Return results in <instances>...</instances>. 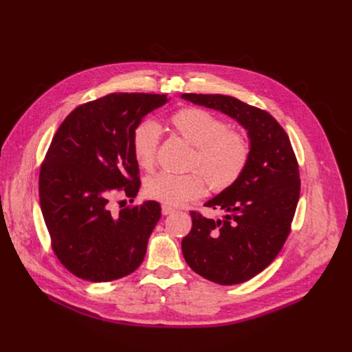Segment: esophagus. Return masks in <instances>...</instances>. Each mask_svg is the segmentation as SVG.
Masks as SVG:
<instances>
[{"instance_id": "esophagus-1", "label": "esophagus", "mask_w": 352, "mask_h": 352, "mask_svg": "<svg viewBox=\"0 0 352 352\" xmlns=\"http://www.w3.org/2000/svg\"><path fill=\"white\" fill-rule=\"evenodd\" d=\"M175 212V209L173 208H170V206H166V205H163L162 206V213L164 214V216H167V214H172Z\"/></svg>"}]
</instances>
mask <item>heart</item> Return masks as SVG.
I'll use <instances>...</instances> for the list:
<instances>
[{"instance_id": "b5f03b06", "label": "heart", "mask_w": 352, "mask_h": 352, "mask_svg": "<svg viewBox=\"0 0 352 352\" xmlns=\"http://www.w3.org/2000/svg\"><path fill=\"white\" fill-rule=\"evenodd\" d=\"M170 123L177 135L193 146L189 167H197L210 189L225 190L241 177L249 160V143L242 133L226 130L219 117L197 107L179 110ZM159 140L160 129L152 120H143L133 130V155L143 169L155 164ZM205 188V179L199 173L159 172L146 180L144 193L166 206H180L202 196Z\"/></svg>"}]
</instances>
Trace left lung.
<instances>
[{"instance_id":"obj_1","label":"left lung","mask_w":352,"mask_h":352,"mask_svg":"<svg viewBox=\"0 0 352 352\" xmlns=\"http://www.w3.org/2000/svg\"><path fill=\"white\" fill-rule=\"evenodd\" d=\"M183 100L236 120L249 139V160L233 185L205 204L223 219L190 212L192 230L182 252L192 270L219 285H236L270 265L285 243L300 182L289 138L274 117L223 94H182Z\"/></svg>"}]
</instances>
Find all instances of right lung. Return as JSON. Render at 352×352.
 Masks as SVG:
<instances>
[{"instance_id":"obj_1","label":"right lung","mask_w":352,"mask_h":352,"mask_svg":"<svg viewBox=\"0 0 352 352\" xmlns=\"http://www.w3.org/2000/svg\"><path fill=\"white\" fill-rule=\"evenodd\" d=\"M164 94L111 93L74 109L58 127L40 170V205L60 262L76 276L109 282L135 272L162 216L155 200L113 214L117 190L140 188L131 135Z\"/></svg>"}]
</instances>
